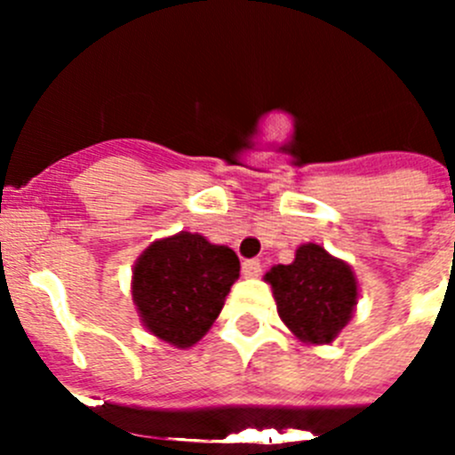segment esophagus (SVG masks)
I'll return each mask as SVG.
<instances>
[{
  "label": "esophagus",
  "instance_id": "esophagus-1",
  "mask_svg": "<svg viewBox=\"0 0 455 455\" xmlns=\"http://www.w3.org/2000/svg\"><path fill=\"white\" fill-rule=\"evenodd\" d=\"M241 273H243V277H257L262 273V264H259V259H248L241 267Z\"/></svg>",
  "mask_w": 455,
  "mask_h": 455
}]
</instances>
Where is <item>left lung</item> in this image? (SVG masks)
<instances>
[{"label": "left lung", "mask_w": 455, "mask_h": 455, "mask_svg": "<svg viewBox=\"0 0 455 455\" xmlns=\"http://www.w3.org/2000/svg\"><path fill=\"white\" fill-rule=\"evenodd\" d=\"M264 280L271 284L283 323L305 347L332 344L355 315V271L319 243H300L293 262L271 267Z\"/></svg>", "instance_id": "1"}]
</instances>
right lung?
I'll list each match as a JSON object with an SVG mask.
<instances>
[{"label":"right lung","mask_w":455,"mask_h":455,"mask_svg":"<svg viewBox=\"0 0 455 455\" xmlns=\"http://www.w3.org/2000/svg\"><path fill=\"white\" fill-rule=\"evenodd\" d=\"M239 257L198 232L152 241L132 268V300L150 335L175 348L198 344L239 277Z\"/></svg>","instance_id":"obj_1"}]
</instances>
